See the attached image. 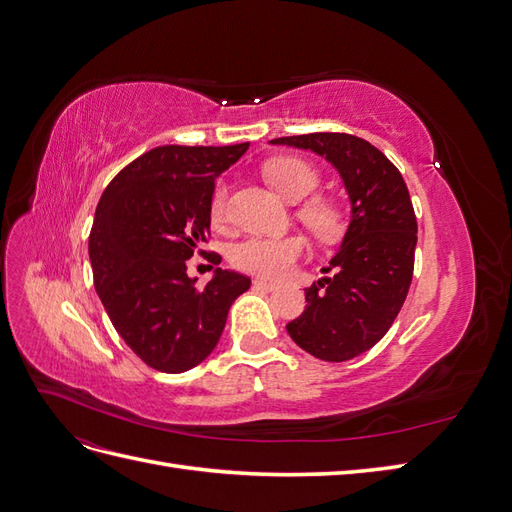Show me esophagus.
Segmentation results:
<instances>
[{"instance_id": "esophagus-1", "label": "esophagus", "mask_w": 512, "mask_h": 512, "mask_svg": "<svg viewBox=\"0 0 512 512\" xmlns=\"http://www.w3.org/2000/svg\"><path fill=\"white\" fill-rule=\"evenodd\" d=\"M254 286H256V288H262V290H267V292H273V290H277V284H273V282H267V280H254Z\"/></svg>"}]
</instances>
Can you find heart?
Listing matches in <instances>:
<instances>
[{"label": "heart", "instance_id": "1", "mask_svg": "<svg viewBox=\"0 0 512 512\" xmlns=\"http://www.w3.org/2000/svg\"><path fill=\"white\" fill-rule=\"evenodd\" d=\"M267 181L280 192L290 203H299V200L314 194L318 188L320 177L316 170L301 158L280 156L271 158L262 166ZM226 209V185L220 183L211 198V218L213 222L224 220ZM299 220L314 232L320 239H335L342 235L344 230V209L331 196H312L307 198L303 205L297 209ZM307 243L303 237L290 235L282 239H267V237H250L243 239L230 250V262L239 271L252 273L258 277H267V280H282L294 265L305 256Z\"/></svg>", "mask_w": 512, "mask_h": 512}]
</instances>
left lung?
Listing matches in <instances>:
<instances>
[{"label": "left lung", "instance_id": "obj_1", "mask_svg": "<svg viewBox=\"0 0 512 512\" xmlns=\"http://www.w3.org/2000/svg\"><path fill=\"white\" fill-rule=\"evenodd\" d=\"M312 149L342 175L352 218L331 277L305 288V312L286 324L294 344L342 363L376 346L404 305L414 273L416 215L406 181L380 149L344 132L273 138Z\"/></svg>", "mask_w": 512, "mask_h": 512}]
</instances>
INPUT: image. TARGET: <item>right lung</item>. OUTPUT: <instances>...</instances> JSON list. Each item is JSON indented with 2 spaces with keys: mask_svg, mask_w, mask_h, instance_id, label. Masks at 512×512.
<instances>
[{
  "mask_svg": "<svg viewBox=\"0 0 512 512\" xmlns=\"http://www.w3.org/2000/svg\"><path fill=\"white\" fill-rule=\"evenodd\" d=\"M247 147H156L119 170L98 203L89 232L96 292L123 342L164 374L207 359L230 305L252 284L215 269L198 288L185 273V260L209 239L215 179Z\"/></svg>",
  "mask_w": 512,
  "mask_h": 512,
  "instance_id": "add662e5",
  "label": "right lung"
}]
</instances>
